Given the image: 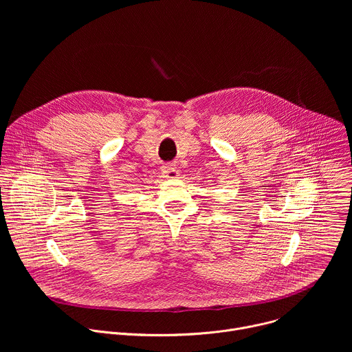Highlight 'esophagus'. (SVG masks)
I'll list each match as a JSON object with an SVG mask.
<instances>
[{
	"instance_id": "obj_1",
	"label": "esophagus",
	"mask_w": 352,
	"mask_h": 352,
	"mask_svg": "<svg viewBox=\"0 0 352 352\" xmlns=\"http://www.w3.org/2000/svg\"><path fill=\"white\" fill-rule=\"evenodd\" d=\"M162 174H163V177H166V178H178V177H179V171H178L177 167L173 166V164H166V166L163 167V170H162Z\"/></svg>"
}]
</instances>
